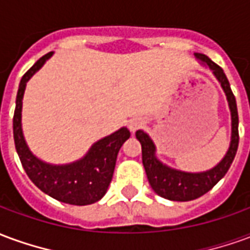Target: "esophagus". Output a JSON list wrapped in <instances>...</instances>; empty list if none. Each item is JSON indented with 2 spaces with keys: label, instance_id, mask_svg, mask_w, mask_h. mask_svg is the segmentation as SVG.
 I'll use <instances>...</instances> for the list:
<instances>
[{
  "label": "esophagus",
  "instance_id": "34e87169",
  "mask_svg": "<svg viewBox=\"0 0 250 250\" xmlns=\"http://www.w3.org/2000/svg\"><path fill=\"white\" fill-rule=\"evenodd\" d=\"M143 125H145V120H143V119L131 120V122H130V130L131 131L138 130V128H139V127H142Z\"/></svg>",
  "mask_w": 250,
  "mask_h": 250
}]
</instances>
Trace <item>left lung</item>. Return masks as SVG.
Returning <instances> with one entry per match:
<instances>
[{
	"label": "left lung",
	"mask_w": 250,
	"mask_h": 250,
	"mask_svg": "<svg viewBox=\"0 0 250 250\" xmlns=\"http://www.w3.org/2000/svg\"><path fill=\"white\" fill-rule=\"evenodd\" d=\"M195 56L201 62H206L209 65L225 91L231 112V142L225 158L214 168L205 173H184V171L173 170L159 162L154 155L155 146L151 139L148 138L146 132L141 130L136 131V139L141 142L142 145V162L146 170L147 179L151 185L152 190L158 195L170 201H191L211 190L218 184V181L224 178V175L228 173L238 148V139H240L238 112H237L236 98L231 92L228 77L222 71V68L217 65L214 62H211L206 55L195 53Z\"/></svg>",
	"instance_id": "obj_1"
}]
</instances>
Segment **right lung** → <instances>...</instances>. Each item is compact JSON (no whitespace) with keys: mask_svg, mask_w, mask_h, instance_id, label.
Segmentation results:
<instances>
[{"mask_svg":"<svg viewBox=\"0 0 250 250\" xmlns=\"http://www.w3.org/2000/svg\"><path fill=\"white\" fill-rule=\"evenodd\" d=\"M51 56L52 52H49L39 59L20 83L13 116L16 150L25 173L41 191L64 204L77 206L93 204L107 193L114 175L118 152L122 145L130 138V131L123 127L104 139H100L93 145L85 157L71 165L52 166L37 159L29 151L24 141L21 130V107L26 82Z\"/></svg>","mask_w":250,"mask_h":250,"instance_id":"obj_1","label":"right lung"}]
</instances>
